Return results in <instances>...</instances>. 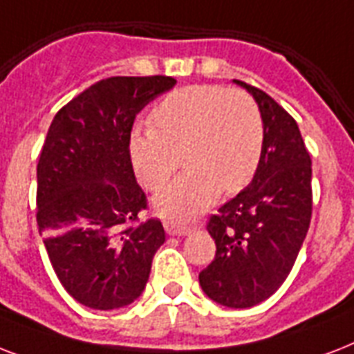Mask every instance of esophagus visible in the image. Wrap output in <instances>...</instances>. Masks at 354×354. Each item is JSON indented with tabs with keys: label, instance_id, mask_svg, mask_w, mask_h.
Returning <instances> with one entry per match:
<instances>
[{
	"label": "esophagus",
	"instance_id": "1",
	"mask_svg": "<svg viewBox=\"0 0 354 354\" xmlns=\"http://www.w3.org/2000/svg\"><path fill=\"white\" fill-rule=\"evenodd\" d=\"M165 232L169 233V235H187L189 232H191V227L185 226V224H178V222L174 221H167L165 222Z\"/></svg>",
	"mask_w": 354,
	"mask_h": 354
}]
</instances>
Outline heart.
<instances>
[{
    "instance_id": "1",
    "label": "heart",
    "mask_w": 354,
    "mask_h": 354,
    "mask_svg": "<svg viewBox=\"0 0 354 354\" xmlns=\"http://www.w3.org/2000/svg\"><path fill=\"white\" fill-rule=\"evenodd\" d=\"M152 128H136L128 150L139 182L160 191L180 167L187 171L158 194L156 211L185 221L213 204L218 191L239 193L252 182L264 149V122L248 91L194 84L163 97L150 112Z\"/></svg>"
}]
</instances>
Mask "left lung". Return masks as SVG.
I'll return each mask as SVG.
<instances>
[{"mask_svg":"<svg viewBox=\"0 0 354 354\" xmlns=\"http://www.w3.org/2000/svg\"><path fill=\"white\" fill-rule=\"evenodd\" d=\"M235 82L263 115V158L252 183L209 216L216 253L198 279L213 301L248 308L268 299L296 263L313 216V165L290 113L263 90Z\"/></svg>","mask_w":354,"mask_h":354,"instance_id":"obj_1","label":"left lung"}]
</instances>
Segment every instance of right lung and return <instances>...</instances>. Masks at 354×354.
<instances>
[{"label": "right lung", "mask_w": 354, "mask_h": 354, "mask_svg": "<svg viewBox=\"0 0 354 354\" xmlns=\"http://www.w3.org/2000/svg\"><path fill=\"white\" fill-rule=\"evenodd\" d=\"M176 80L110 77L53 119L36 167V222L58 281L80 305L113 310L141 296L165 230L139 221L147 196L133 176V119Z\"/></svg>", "instance_id": "obj_1"}]
</instances>
